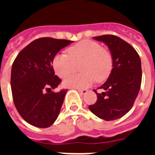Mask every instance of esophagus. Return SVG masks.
I'll list each match as a JSON object with an SVG mask.
<instances>
[{
    "label": "esophagus",
    "mask_w": 155,
    "mask_h": 155,
    "mask_svg": "<svg viewBox=\"0 0 155 155\" xmlns=\"http://www.w3.org/2000/svg\"><path fill=\"white\" fill-rule=\"evenodd\" d=\"M78 92L80 93L81 94H85L87 92V89H78Z\"/></svg>",
    "instance_id": "esophagus-1"
}]
</instances>
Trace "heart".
Wrapping results in <instances>:
<instances>
[{
    "instance_id": "1",
    "label": "heart",
    "mask_w": 155,
    "mask_h": 155,
    "mask_svg": "<svg viewBox=\"0 0 155 155\" xmlns=\"http://www.w3.org/2000/svg\"><path fill=\"white\" fill-rule=\"evenodd\" d=\"M68 54L58 53L53 60V68L60 78L72 72L74 64L79 65L80 74L71 75L63 81L66 87L82 89L96 81H102L109 75L113 68L111 53L97 42L84 39L68 49Z\"/></svg>"
}]
</instances>
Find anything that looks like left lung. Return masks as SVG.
<instances>
[{
	"instance_id": "1",
	"label": "left lung",
	"mask_w": 155,
	"mask_h": 155,
	"mask_svg": "<svg viewBox=\"0 0 155 155\" xmlns=\"http://www.w3.org/2000/svg\"><path fill=\"white\" fill-rule=\"evenodd\" d=\"M109 47L113 58V69L108 80L98 87L97 101L88 106L91 113L106 121L121 118L134 105L141 84V61L131 45L113 35L94 37Z\"/></svg>"
}]
</instances>
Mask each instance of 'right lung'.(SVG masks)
Wrapping results in <instances>:
<instances>
[{"mask_svg": "<svg viewBox=\"0 0 155 155\" xmlns=\"http://www.w3.org/2000/svg\"><path fill=\"white\" fill-rule=\"evenodd\" d=\"M73 41L49 37L32 41L12 64L11 87L15 105L24 120L46 128L57 119L68 91L53 92L61 80L53 71V57Z\"/></svg>", "mask_w": 155, "mask_h": 155, "instance_id": "add662e5", "label": "right lung"}]
</instances>
